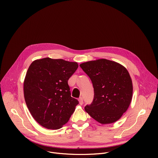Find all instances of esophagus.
I'll return each instance as SVG.
<instances>
[{
  "label": "esophagus",
  "instance_id": "1",
  "mask_svg": "<svg viewBox=\"0 0 158 158\" xmlns=\"http://www.w3.org/2000/svg\"><path fill=\"white\" fill-rule=\"evenodd\" d=\"M79 104L80 105H82L83 104V99H82V98H79Z\"/></svg>",
  "mask_w": 158,
  "mask_h": 158
}]
</instances>
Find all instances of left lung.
<instances>
[{"label":"left lung","instance_id":"obj_1","mask_svg":"<svg viewBox=\"0 0 158 158\" xmlns=\"http://www.w3.org/2000/svg\"><path fill=\"white\" fill-rule=\"evenodd\" d=\"M91 79L94 99L84 109L94 119L102 124L119 120L132 100V83L127 70L121 64L105 59L80 64Z\"/></svg>","mask_w":158,"mask_h":158}]
</instances>
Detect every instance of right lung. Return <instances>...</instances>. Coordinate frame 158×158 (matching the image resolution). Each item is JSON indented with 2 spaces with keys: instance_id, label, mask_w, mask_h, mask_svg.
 I'll return each instance as SVG.
<instances>
[{
  "instance_id": "add662e5",
  "label": "right lung",
  "mask_w": 158,
  "mask_h": 158,
  "mask_svg": "<svg viewBox=\"0 0 158 158\" xmlns=\"http://www.w3.org/2000/svg\"><path fill=\"white\" fill-rule=\"evenodd\" d=\"M78 64L49 57L35 60L24 82L26 103L34 119L42 126L59 129L68 122L79 101L71 97L68 80Z\"/></svg>"
}]
</instances>
